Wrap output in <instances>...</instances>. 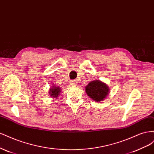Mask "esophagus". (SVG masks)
<instances>
[{
  "mask_svg": "<svg viewBox=\"0 0 154 154\" xmlns=\"http://www.w3.org/2000/svg\"><path fill=\"white\" fill-rule=\"evenodd\" d=\"M78 82L76 81V80H72L71 82V84L72 85H77V84H78Z\"/></svg>",
  "mask_w": 154,
  "mask_h": 154,
  "instance_id": "34e87169",
  "label": "esophagus"
}]
</instances>
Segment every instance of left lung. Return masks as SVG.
Returning a JSON list of instances; mask_svg holds the SVG:
<instances>
[{
  "instance_id": "obj_1",
  "label": "left lung",
  "mask_w": 154,
  "mask_h": 154,
  "mask_svg": "<svg viewBox=\"0 0 154 154\" xmlns=\"http://www.w3.org/2000/svg\"><path fill=\"white\" fill-rule=\"evenodd\" d=\"M109 87L100 80L91 82L85 87V91L91 98L96 101H103L108 94Z\"/></svg>"
}]
</instances>
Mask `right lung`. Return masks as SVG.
Listing matches in <instances>:
<instances>
[{
	"mask_svg": "<svg viewBox=\"0 0 154 154\" xmlns=\"http://www.w3.org/2000/svg\"><path fill=\"white\" fill-rule=\"evenodd\" d=\"M60 89L58 87H53L52 88H51L50 91V96H53V97H58V95L60 94Z\"/></svg>",
	"mask_w": 154,
	"mask_h": 154,
	"instance_id": "1",
	"label": "right lung"
}]
</instances>
